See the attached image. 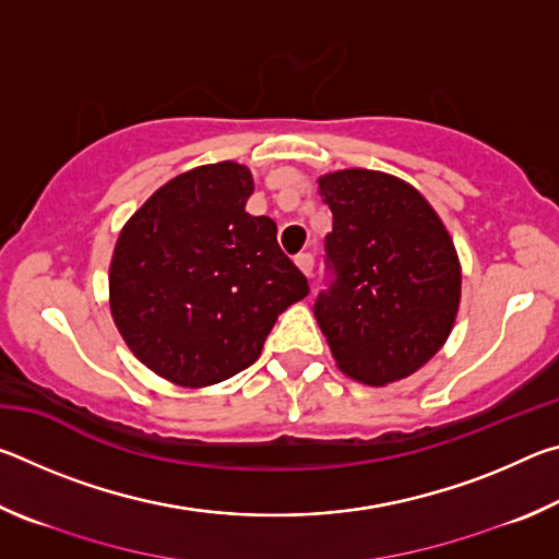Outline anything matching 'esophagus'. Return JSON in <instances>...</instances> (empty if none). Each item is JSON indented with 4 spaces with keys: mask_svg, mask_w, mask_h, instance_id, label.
<instances>
[{
    "mask_svg": "<svg viewBox=\"0 0 559 559\" xmlns=\"http://www.w3.org/2000/svg\"><path fill=\"white\" fill-rule=\"evenodd\" d=\"M313 257H310V253H298L296 257V266L306 273V278H313Z\"/></svg>",
    "mask_w": 559,
    "mask_h": 559,
    "instance_id": "esophagus-1",
    "label": "esophagus"
}]
</instances>
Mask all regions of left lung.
<instances>
[{
    "label": "left lung",
    "mask_w": 559,
    "mask_h": 559,
    "mask_svg": "<svg viewBox=\"0 0 559 559\" xmlns=\"http://www.w3.org/2000/svg\"><path fill=\"white\" fill-rule=\"evenodd\" d=\"M333 212L325 236L333 286L316 320L349 380L386 386L419 370L447 343L461 302L456 246L433 206L377 169L318 177Z\"/></svg>",
    "instance_id": "left-lung-1"
}]
</instances>
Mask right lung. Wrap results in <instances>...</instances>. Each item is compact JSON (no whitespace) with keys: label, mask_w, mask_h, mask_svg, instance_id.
<instances>
[{"label":"right lung","mask_w":559,"mask_h":559,"mask_svg":"<svg viewBox=\"0 0 559 559\" xmlns=\"http://www.w3.org/2000/svg\"><path fill=\"white\" fill-rule=\"evenodd\" d=\"M251 169L231 159L169 179L122 226L108 302L147 370L200 390L246 370L308 281L278 249L276 222L251 216Z\"/></svg>","instance_id":"add662e5"}]
</instances>
